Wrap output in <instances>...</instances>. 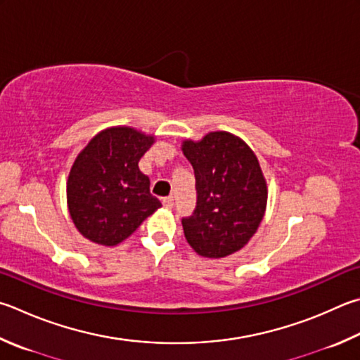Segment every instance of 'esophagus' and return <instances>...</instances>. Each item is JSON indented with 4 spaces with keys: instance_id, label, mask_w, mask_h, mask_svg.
I'll list each match as a JSON object with an SVG mask.
<instances>
[{
    "instance_id": "1",
    "label": "esophagus",
    "mask_w": 360,
    "mask_h": 360,
    "mask_svg": "<svg viewBox=\"0 0 360 360\" xmlns=\"http://www.w3.org/2000/svg\"><path fill=\"white\" fill-rule=\"evenodd\" d=\"M162 202H163V206H165V207H173L174 198L173 197H165V198L162 200Z\"/></svg>"
}]
</instances>
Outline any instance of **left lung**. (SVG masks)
I'll use <instances>...</instances> for the list:
<instances>
[{"mask_svg": "<svg viewBox=\"0 0 360 360\" xmlns=\"http://www.w3.org/2000/svg\"><path fill=\"white\" fill-rule=\"evenodd\" d=\"M182 153L197 181V206L182 219L187 243L206 258H224L257 233L267 202L266 179L247 143L228 132L186 140Z\"/></svg>", "mask_w": 360, "mask_h": 360, "instance_id": "8db88e82", "label": "left lung"}]
</instances>
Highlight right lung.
I'll use <instances>...</instances> for the list:
<instances>
[{
	"label": "right lung",
	"mask_w": 360,
	"mask_h": 360,
	"mask_svg": "<svg viewBox=\"0 0 360 360\" xmlns=\"http://www.w3.org/2000/svg\"><path fill=\"white\" fill-rule=\"evenodd\" d=\"M153 143V135L132 127H110L77 155L68 179V206L77 230L91 243H122L162 206L139 168Z\"/></svg>",
	"instance_id": "1"
}]
</instances>
